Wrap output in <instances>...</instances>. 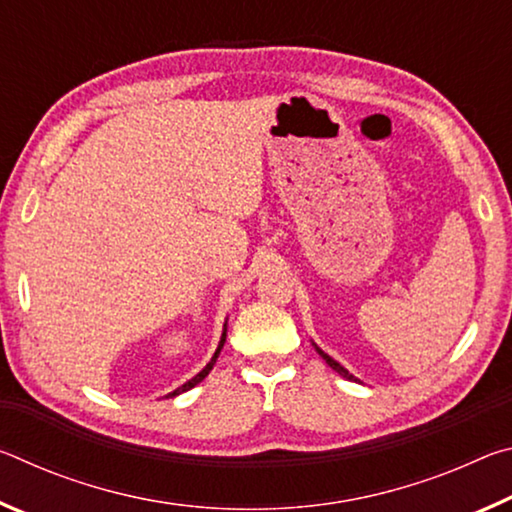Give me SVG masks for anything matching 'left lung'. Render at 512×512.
I'll return each mask as SVG.
<instances>
[{"mask_svg": "<svg viewBox=\"0 0 512 512\" xmlns=\"http://www.w3.org/2000/svg\"><path fill=\"white\" fill-rule=\"evenodd\" d=\"M311 345H314V348H316V352L320 354V357H323V359H325V363H327V366H329V368H332V370H336V372H339V375H341V377H345V379H350V381H359L357 377H354V375H352V372H348V370H345V368L341 366V363H339V361H334L332 357H329V354H327V352H323V350H320L316 343H311Z\"/></svg>", "mask_w": 512, "mask_h": 512, "instance_id": "obj_1", "label": "left lung"}]
</instances>
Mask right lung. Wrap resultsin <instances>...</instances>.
I'll use <instances>...</instances> for the list:
<instances>
[{
	"label": "right lung",
	"instance_id": "obj_1",
	"mask_svg": "<svg viewBox=\"0 0 512 512\" xmlns=\"http://www.w3.org/2000/svg\"><path fill=\"white\" fill-rule=\"evenodd\" d=\"M225 336H228V320H225L223 323V332H221V341H219V345H216V350H214V354H212V359H210V363H207V366L198 372V375H194L192 379L189 381H185L183 386H178L176 391H171V393H167L164 397H176V395H180V393H185V391H189V388H194L196 384H201V381L210 375V370L214 368V363H216V359H219V354H221V350H223V343H225Z\"/></svg>",
	"mask_w": 512,
	"mask_h": 512
}]
</instances>
